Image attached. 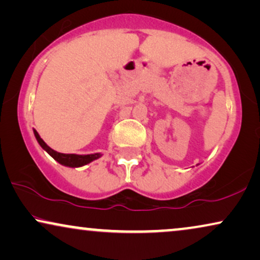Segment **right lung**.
I'll return each mask as SVG.
<instances>
[{"instance_id": "1", "label": "right lung", "mask_w": 260, "mask_h": 260, "mask_svg": "<svg viewBox=\"0 0 260 260\" xmlns=\"http://www.w3.org/2000/svg\"><path fill=\"white\" fill-rule=\"evenodd\" d=\"M34 136H36V139L43 150L47 152L48 154L51 155L54 160H57L59 164L64 166H69V168H81V166H84L89 162L96 160V159L101 158V153H91V154H75V153H60V152H57L48 146V145L45 143V141L41 139L39 133L37 132L36 129H33Z\"/></svg>"}]
</instances>
